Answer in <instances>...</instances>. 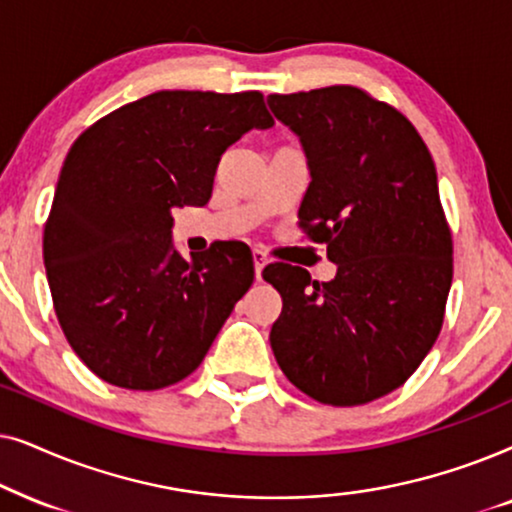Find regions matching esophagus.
Masks as SVG:
<instances>
[{"instance_id":"esophagus-1","label":"esophagus","mask_w":512,"mask_h":512,"mask_svg":"<svg viewBox=\"0 0 512 512\" xmlns=\"http://www.w3.org/2000/svg\"><path fill=\"white\" fill-rule=\"evenodd\" d=\"M252 262H255V278H257V281H262V269L267 267V262H269L267 252L255 248V250H252Z\"/></svg>"}]
</instances>
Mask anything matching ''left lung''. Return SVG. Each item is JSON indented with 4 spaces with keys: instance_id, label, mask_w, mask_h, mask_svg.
<instances>
[{
    "instance_id": "obj_1",
    "label": "left lung",
    "mask_w": 512,
    "mask_h": 512,
    "mask_svg": "<svg viewBox=\"0 0 512 512\" xmlns=\"http://www.w3.org/2000/svg\"><path fill=\"white\" fill-rule=\"evenodd\" d=\"M269 107L309 156L299 229L337 264L327 283L285 262L262 271L283 297L271 349L316 403H372L412 377L445 320L454 245L433 156L403 112L358 86L274 93Z\"/></svg>"
}]
</instances>
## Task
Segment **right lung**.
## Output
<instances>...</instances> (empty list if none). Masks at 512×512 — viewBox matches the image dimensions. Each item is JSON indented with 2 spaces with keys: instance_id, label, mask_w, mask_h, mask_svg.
I'll use <instances>...</instances> for the list:
<instances>
[{
  "instance_id": "1",
  "label": "right lung",
  "mask_w": 512,
  "mask_h": 512,
  "mask_svg": "<svg viewBox=\"0 0 512 512\" xmlns=\"http://www.w3.org/2000/svg\"><path fill=\"white\" fill-rule=\"evenodd\" d=\"M274 124L260 91H156L74 140L44 227L58 323L88 370L128 391L189 377L255 278L250 248L185 260L173 206H206L224 149Z\"/></svg>"
}]
</instances>
